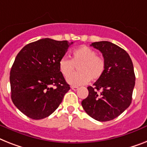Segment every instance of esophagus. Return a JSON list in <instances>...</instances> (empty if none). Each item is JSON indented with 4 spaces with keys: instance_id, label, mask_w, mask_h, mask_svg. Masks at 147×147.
Masks as SVG:
<instances>
[{
    "instance_id": "1",
    "label": "esophagus",
    "mask_w": 147,
    "mask_h": 147,
    "mask_svg": "<svg viewBox=\"0 0 147 147\" xmlns=\"http://www.w3.org/2000/svg\"><path fill=\"white\" fill-rule=\"evenodd\" d=\"M78 88H79L78 87H76V86H71V89L74 91H76Z\"/></svg>"
}]
</instances>
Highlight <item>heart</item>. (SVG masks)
Wrapping results in <instances>:
<instances>
[{
    "label": "heart",
    "mask_w": 147,
    "mask_h": 147,
    "mask_svg": "<svg viewBox=\"0 0 147 147\" xmlns=\"http://www.w3.org/2000/svg\"><path fill=\"white\" fill-rule=\"evenodd\" d=\"M78 67V72L69 76ZM59 67L61 74L67 77V82L72 86H81L89 80H97L102 76L105 70V61L102 57L90 47L83 46L73 52L72 59L63 57L59 60Z\"/></svg>",
    "instance_id": "1"
}]
</instances>
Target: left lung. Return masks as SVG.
Listing matches in <instances>:
<instances>
[{
  "instance_id": "8db88e82",
  "label": "left lung",
  "mask_w": 147,
  "mask_h": 147,
  "mask_svg": "<svg viewBox=\"0 0 147 147\" xmlns=\"http://www.w3.org/2000/svg\"><path fill=\"white\" fill-rule=\"evenodd\" d=\"M91 46L102 53L105 70L94 86L87 88L88 95L82 101V106L92 118L107 122L130 106L135 85L134 66L127 52L114 43L100 41Z\"/></svg>"
}]
</instances>
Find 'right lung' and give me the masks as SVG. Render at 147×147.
<instances>
[{
    "label": "right lung",
    "instance_id": "right-lung-1",
    "mask_svg": "<svg viewBox=\"0 0 147 147\" xmlns=\"http://www.w3.org/2000/svg\"><path fill=\"white\" fill-rule=\"evenodd\" d=\"M71 44L40 39L25 46L16 57L9 76L11 98L29 118L42 119L52 114L70 89L59 62Z\"/></svg>",
    "mask_w": 147,
    "mask_h": 147
}]
</instances>
